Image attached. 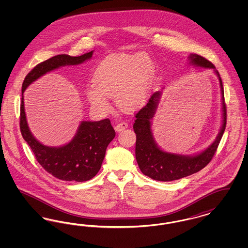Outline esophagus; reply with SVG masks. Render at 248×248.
I'll return each mask as SVG.
<instances>
[{"label":"esophagus","instance_id":"1","mask_svg":"<svg viewBox=\"0 0 248 248\" xmlns=\"http://www.w3.org/2000/svg\"><path fill=\"white\" fill-rule=\"evenodd\" d=\"M127 126H128V124H127V123H125V122H121V123H119V124H117L114 126V129H115L116 132H121V131L127 128Z\"/></svg>","mask_w":248,"mask_h":248}]
</instances>
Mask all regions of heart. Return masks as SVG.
Instances as JSON below:
<instances>
[{"label":"heart","instance_id":"b5f03b06","mask_svg":"<svg viewBox=\"0 0 248 248\" xmlns=\"http://www.w3.org/2000/svg\"><path fill=\"white\" fill-rule=\"evenodd\" d=\"M154 79V64L143 54L113 55L99 65L93 77V86L85 89L90 105L101 111L109 109L106 96H113L124 109L140 106L149 94Z\"/></svg>","mask_w":248,"mask_h":248}]
</instances>
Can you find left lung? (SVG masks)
Masks as SVG:
<instances>
[{
	"label": "left lung",
	"mask_w": 248,
	"mask_h": 248,
	"mask_svg": "<svg viewBox=\"0 0 248 248\" xmlns=\"http://www.w3.org/2000/svg\"><path fill=\"white\" fill-rule=\"evenodd\" d=\"M189 64L206 70H213L217 76L222 104V124L215 141L199 154L192 155L167 153L162 150L155 141L152 130V122L156 113L162 92H155L150 97L147 105L136 114V121L133 125L137 135L136 140V159L142 173L145 176L159 181H173L182 177H188L202 170L209 164L217 152L227 122L226 105L224 101L223 84L218 71L207 59L196 54H190Z\"/></svg>",
	"instance_id": "left-lung-1"
}]
</instances>
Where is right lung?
I'll return each instance as SVG.
<instances>
[{"mask_svg":"<svg viewBox=\"0 0 248 248\" xmlns=\"http://www.w3.org/2000/svg\"><path fill=\"white\" fill-rule=\"evenodd\" d=\"M94 51L80 57L58 55L38 64L30 71L22 84L20 105V131L38 163L49 174L61 180L83 182L97 174L106 154L107 147L115 137L110 121H82L71 141L59 147H50L37 140L31 132L24 107V92L30 84L50 71L64 66L79 65L91 59Z\"/></svg>","mask_w":248,"mask_h":248,"instance_id":"1","label":"right lung"}]
</instances>
